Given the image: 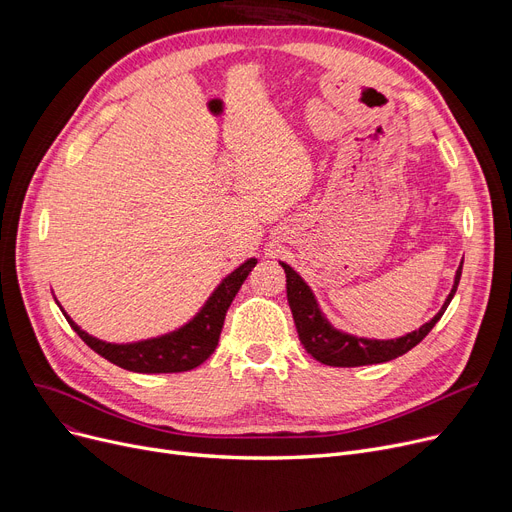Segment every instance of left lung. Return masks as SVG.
<instances>
[{"mask_svg":"<svg viewBox=\"0 0 512 512\" xmlns=\"http://www.w3.org/2000/svg\"><path fill=\"white\" fill-rule=\"evenodd\" d=\"M280 265L284 267V274H286V297L294 317V326H297L305 351L319 363L332 365V367L375 365V363H386L409 353L411 348L417 346L429 334V330L438 324V319L444 315L446 307L450 305L463 274V263H461L459 270L454 274V284L448 292L442 309L432 319L425 321L419 330H413L405 336L392 338V340H375V338H365V336L338 330L326 317V313L321 311L315 299V292L301 278V274L294 272L292 267L284 261H280Z\"/></svg>","mask_w":512,"mask_h":512,"instance_id":"left-lung-1","label":"left lung"}]
</instances>
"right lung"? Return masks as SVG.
<instances>
[{"mask_svg":"<svg viewBox=\"0 0 512 512\" xmlns=\"http://www.w3.org/2000/svg\"><path fill=\"white\" fill-rule=\"evenodd\" d=\"M255 265L257 259L251 257L222 278L203 307L180 328L137 342H105L91 336L64 311L56 297L53 299H56L60 311L68 319L70 328L103 359L134 373H180L199 367L211 357L224 328L226 311Z\"/></svg>","mask_w":512,"mask_h":512,"instance_id":"1","label":"right lung"}]
</instances>
